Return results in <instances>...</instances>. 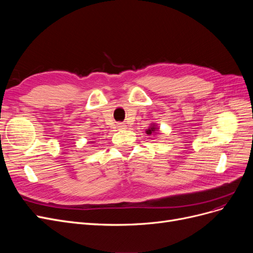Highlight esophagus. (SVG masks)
<instances>
[{"label":"esophagus","mask_w":253,"mask_h":253,"mask_svg":"<svg viewBox=\"0 0 253 253\" xmlns=\"http://www.w3.org/2000/svg\"><path fill=\"white\" fill-rule=\"evenodd\" d=\"M117 127H118L119 129H125V128H126V126H125V124H118V125H117Z\"/></svg>","instance_id":"obj_1"}]
</instances>
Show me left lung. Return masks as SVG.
<instances>
[{
  "mask_svg": "<svg viewBox=\"0 0 253 253\" xmlns=\"http://www.w3.org/2000/svg\"><path fill=\"white\" fill-rule=\"evenodd\" d=\"M156 129H157L156 126H155V125H152V126L147 129V131H145V133H147L148 135H152L153 133H155Z\"/></svg>",
  "mask_w": 253,
  "mask_h": 253,
  "instance_id": "obj_1",
  "label": "left lung"
}]
</instances>
